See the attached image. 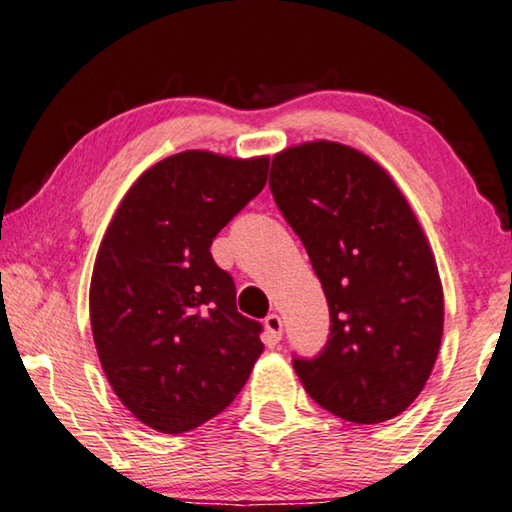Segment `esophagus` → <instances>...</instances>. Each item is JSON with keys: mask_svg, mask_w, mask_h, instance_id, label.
<instances>
[{"mask_svg": "<svg viewBox=\"0 0 512 512\" xmlns=\"http://www.w3.org/2000/svg\"><path fill=\"white\" fill-rule=\"evenodd\" d=\"M264 327H266V334H268V343L275 345L280 343L282 339V318L277 314H268L264 320Z\"/></svg>", "mask_w": 512, "mask_h": 512, "instance_id": "1", "label": "esophagus"}]
</instances>
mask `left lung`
I'll return each mask as SVG.
<instances>
[{"instance_id": "8db88e82", "label": "left lung", "mask_w": 512, "mask_h": 512, "mask_svg": "<svg viewBox=\"0 0 512 512\" xmlns=\"http://www.w3.org/2000/svg\"><path fill=\"white\" fill-rule=\"evenodd\" d=\"M268 185L332 316L323 354L293 361L302 386L343 420L395 418L422 393L443 341V284L418 216L391 173L341 142L275 153Z\"/></svg>"}]
</instances>
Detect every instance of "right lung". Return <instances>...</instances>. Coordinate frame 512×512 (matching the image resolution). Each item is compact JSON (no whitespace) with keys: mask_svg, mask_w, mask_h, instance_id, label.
Returning <instances> with one entry per match:
<instances>
[{"mask_svg":"<svg viewBox=\"0 0 512 512\" xmlns=\"http://www.w3.org/2000/svg\"><path fill=\"white\" fill-rule=\"evenodd\" d=\"M266 178L268 155L183 151L146 169L112 216L90 282L92 336L112 391L146 427H201L264 352L210 246Z\"/></svg>","mask_w":512,"mask_h":512,"instance_id":"right-lung-1","label":"right lung"}]
</instances>
